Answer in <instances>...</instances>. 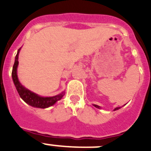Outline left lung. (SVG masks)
I'll return each instance as SVG.
<instances>
[{"mask_svg": "<svg viewBox=\"0 0 151 151\" xmlns=\"http://www.w3.org/2000/svg\"><path fill=\"white\" fill-rule=\"evenodd\" d=\"M94 106H96V107H97V108H99V106H97V105H94ZM119 108H120V107H116V108H115V110H119Z\"/></svg>", "mask_w": 151, "mask_h": 151, "instance_id": "1", "label": "left lung"}]
</instances>
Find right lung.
<instances>
[{
	"label": "right lung",
	"mask_w": 151,
	"mask_h": 151,
	"mask_svg": "<svg viewBox=\"0 0 151 151\" xmlns=\"http://www.w3.org/2000/svg\"><path fill=\"white\" fill-rule=\"evenodd\" d=\"M19 50H20V48L19 49L18 51H17V54L16 55L15 57V62H14V65L13 66V71H12V78H13L16 88H17L20 97L26 104H29L30 106H34V107L47 108L54 105L57 101H60L63 97L64 92H63L62 94H59V95L54 96V97H41V96H38V94H35L33 92L26 89V88H24L21 85L20 82H19L17 71V66H18L19 63L18 58Z\"/></svg>",
	"instance_id": "right-lung-1"
}]
</instances>
